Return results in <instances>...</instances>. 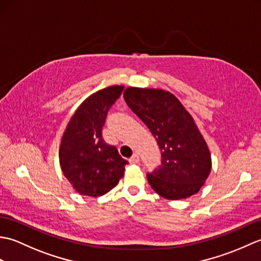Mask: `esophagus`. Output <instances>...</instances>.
<instances>
[{
    "mask_svg": "<svg viewBox=\"0 0 261 261\" xmlns=\"http://www.w3.org/2000/svg\"><path fill=\"white\" fill-rule=\"evenodd\" d=\"M129 163H130V164H138V163H139V156H138L137 153H135L134 156H132V157L129 159Z\"/></svg>",
    "mask_w": 261,
    "mask_h": 261,
    "instance_id": "esophagus-1",
    "label": "esophagus"
}]
</instances>
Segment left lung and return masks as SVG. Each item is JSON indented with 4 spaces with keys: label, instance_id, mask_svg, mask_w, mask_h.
<instances>
[{
    "label": "left lung",
    "instance_id": "8db88e82",
    "mask_svg": "<svg viewBox=\"0 0 261 261\" xmlns=\"http://www.w3.org/2000/svg\"><path fill=\"white\" fill-rule=\"evenodd\" d=\"M123 96L162 151V165L147 174L152 190L167 199L196 194L210 175L212 160L192 115L178 98L164 90L127 87Z\"/></svg>",
    "mask_w": 261,
    "mask_h": 261
}]
</instances>
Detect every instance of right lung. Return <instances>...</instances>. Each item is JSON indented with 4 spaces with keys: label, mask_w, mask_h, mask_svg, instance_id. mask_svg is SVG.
Here are the masks:
<instances>
[{
    "label": "right lung",
    "mask_w": 261,
    "mask_h": 261,
    "mask_svg": "<svg viewBox=\"0 0 261 261\" xmlns=\"http://www.w3.org/2000/svg\"><path fill=\"white\" fill-rule=\"evenodd\" d=\"M124 86H110L88 96L76 110L63 135L59 163L75 191L102 196L114 188L127 164L118 149L104 141L102 127L110 108Z\"/></svg>",
    "instance_id": "1"
}]
</instances>
